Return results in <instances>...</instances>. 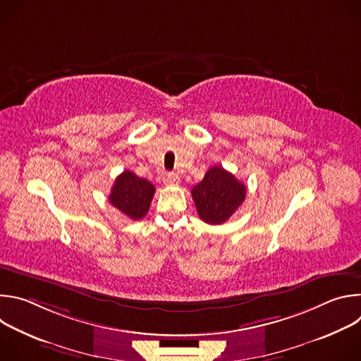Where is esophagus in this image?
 <instances>
[{"label": "esophagus", "mask_w": 361, "mask_h": 361, "mask_svg": "<svg viewBox=\"0 0 361 361\" xmlns=\"http://www.w3.org/2000/svg\"><path fill=\"white\" fill-rule=\"evenodd\" d=\"M163 181H164V184H167V185H177V184L180 183V178H178V176H176V174H173V173H167V174L163 177Z\"/></svg>", "instance_id": "34e87169"}]
</instances>
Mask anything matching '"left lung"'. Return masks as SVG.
<instances>
[{
    "mask_svg": "<svg viewBox=\"0 0 361 361\" xmlns=\"http://www.w3.org/2000/svg\"><path fill=\"white\" fill-rule=\"evenodd\" d=\"M245 184L221 166L212 167L192 187L191 195L200 219L209 224L226 223L245 198Z\"/></svg>",
    "mask_w": 361,
    "mask_h": 361,
    "instance_id": "1",
    "label": "left lung"
}]
</instances>
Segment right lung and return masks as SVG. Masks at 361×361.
I'll use <instances>...</instances> for the list:
<instances>
[{"instance_id": "right-lung-1", "label": "right lung", "mask_w": 361, "mask_h": 361, "mask_svg": "<svg viewBox=\"0 0 361 361\" xmlns=\"http://www.w3.org/2000/svg\"><path fill=\"white\" fill-rule=\"evenodd\" d=\"M154 192L156 188L149 181L124 170L116 178L109 200L128 219L141 220L148 213Z\"/></svg>"}]
</instances>
